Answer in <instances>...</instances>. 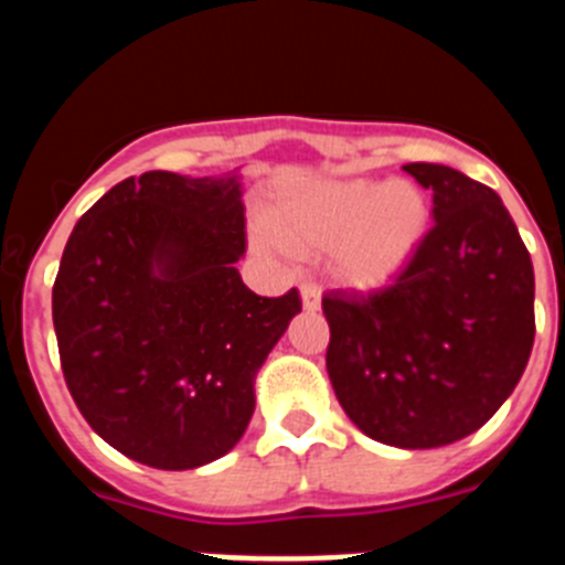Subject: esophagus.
<instances>
[{
	"instance_id": "1",
	"label": "esophagus",
	"mask_w": 565,
	"mask_h": 565,
	"mask_svg": "<svg viewBox=\"0 0 565 565\" xmlns=\"http://www.w3.org/2000/svg\"><path fill=\"white\" fill-rule=\"evenodd\" d=\"M299 297H302V308L306 311H319V288L311 282H302L299 286Z\"/></svg>"
}]
</instances>
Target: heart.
Here are the masks:
<instances>
[{"label":"heart","mask_w":565,"mask_h":565,"mask_svg":"<svg viewBox=\"0 0 565 565\" xmlns=\"http://www.w3.org/2000/svg\"><path fill=\"white\" fill-rule=\"evenodd\" d=\"M433 226V201L416 181L339 178L294 189L266 228L291 254L333 252L339 282L379 291L411 268Z\"/></svg>","instance_id":"heart-1"}]
</instances>
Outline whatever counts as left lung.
<instances>
[{
    "label": "left lung",
    "instance_id": "1",
    "mask_svg": "<svg viewBox=\"0 0 565 565\" xmlns=\"http://www.w3.org/2000/svg\"><path fill=\"white\" fill-rule=\"evenodd\" d=\"M433 189L422 252L391 288L322 297L328 376L373 441L433 450L495 416L535 342V271L495 192L441 163H407Z\"/></svg>",
    "mask_w": 565,
    "mask_h": 565
}]
</instances>
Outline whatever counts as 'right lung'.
Here are the masks:
<instances>
[{
    "instance_id": "obj_1",
    "label": "right lung",
    "mask_w": 565,
    "mask_h": 565,
    "mask_svg": "<svg viewBox=\"0 0 565 565\" xmlns=\"http://www.w3.org/2000/svg\"><path fill=\"white\" fill-rule=\"evenodd\" d=\"M243 254L237 172L127 178L70 234L53 286L64 382L132 461L203 467L246 433L254 379L302 302L297 288L257 297Z\"/></svg>"
}]
</instances>
